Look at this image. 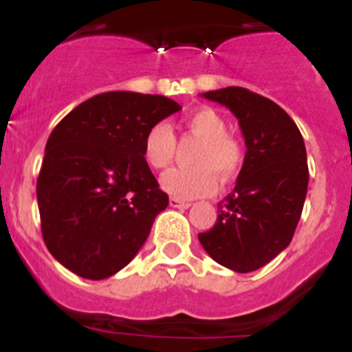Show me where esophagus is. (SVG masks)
Segmentation results:
<instances>
[{
	"instance_id": "esophagus-1",
	"label": "esophagus",
	"mask_w": 352,
	"mask_h": 352,
	"mask_svg": "<svg viewBox=\"0 0 352 352\" xmlns=\"http://www.w3.org/2000/svg\"><path fill=\"white\" fill-rule=\"evenodd\" d=\"M169 204L173 208H178V210H186V208H190V203H188V201H182V199L178 197H170Z\"/></svg>"
}]
</instances>
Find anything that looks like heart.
<instances>
[{
    "instance_id": "b5f03b06",
    "label": "heart",
    "mask_w": 352,
    "mask_h": 352,
    "mask_svg": "<svg viewBox=\"0 0 352 352\" xmlns=\"http://www.w3.org/2000/svg\"><path fill=\"white\" fill-rule=\"evenodd\" d=\"M186 130L201 139L190 169L174 167L162 174V188L178 199L211 195L219 188V176L231 179L243 164V148L227 133V123L210 107L197 109L185 118ZM176 153V138L167 123H157L148 130L142 157L149 167L164 169Z\"/></svg>"
}]
</instances>
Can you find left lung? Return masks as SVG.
Masks as SVG:
<instances>
[{"mask_svg":"<svg viewBox=\"0 0 352 352\" xmlns=\"http://www.w3.org/2000/svg\"><path fill=\"white\" fill-rule=\"evenodd\" d=\"M203 96L234 114L247 153L234 190L199 241L226 268L256 272L287 248L300 222L309 188L303 138L280 105L257 93L229 86Z\"/></svg>","mask_w":352,"mask_h":352,"instance_id":"left-lung-1","label":"left lung"}]
</instances>
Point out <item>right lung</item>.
<instances>
[{"instance_id":"obj_1","label":"right lung","mask_w":352,"mask_h":352,"mask_svg":"<svg viewBox=\"0 0 352 352\" xmlns=\"http://www.w3.org/2000/svg\"><path fill=\"white\" fill-rule=\"evenodd\" d=\"M182 111L162 95L107 91L56 125L36 179L42 236L58 263L102 280L123 270L169 204L142 157L148 130Z\"/></svg>"}]
</instances>
